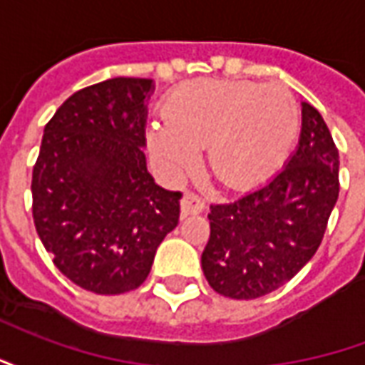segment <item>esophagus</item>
I'll return each mask as SVG.
<instances>
[{"label":"esophagus","mask_w":365,"mask_h":365,"mask_svg":"<svg viewBox=\"0 0 365 365\" xmlns=\"http://www.w3.org/2000/svg\"><path fill=\"white\" fill-rule=\"evenodd\" d=\"M205 211V201L195 195V193H185L182 199V217L187 215H197Z\"/></svg>","instance_id":"1"}]
</instances>
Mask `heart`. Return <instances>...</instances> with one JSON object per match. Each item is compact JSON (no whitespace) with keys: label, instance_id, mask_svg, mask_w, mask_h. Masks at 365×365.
Listing matches in <instances>:
<instances>
[{"label":"heart","instance_id":"1","mask_svg":"<svg viewBox=\"0 0 365 365\" xmlns=\"http://www.w3.org/2000/svg\"><path fill=\"white\" fill-rule=\"evenodd\" d=\"M164 125L148 130L152 160L166 178H182L207 148L213 175L242 190L264 182L282 164L297 107L279 86L199 80L175 88L162 103Z\"/></svg>","mask_w":365,"mask_h":365}]
</instances>
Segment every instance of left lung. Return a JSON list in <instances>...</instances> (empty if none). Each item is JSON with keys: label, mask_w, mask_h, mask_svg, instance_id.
Listing matches in <instances>:
<instances>
[{"label": "left lung", "mask_w": 365, "mask_h": 365, "mask_svg": "<svg viewBox=\"0 0 365 365\" xmlns=\"http://www.w3.org/2000/svg\"><path fill=\"white\" fill-rule=\"evenodd\" d=\"M297 150L266 185L209 207L201 268L217 293L256 299L287 283L321 246L336 205L338 148L321 113L303 103Z\"/></svg>", "instance_id": "left-lung-1"}]
</instances>
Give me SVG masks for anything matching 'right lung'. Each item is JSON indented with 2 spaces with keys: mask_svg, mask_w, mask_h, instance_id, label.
Listing matches in <instances>:
<instances>
[{
  "mask_svg": "<svg viewBox=\"0 0 365 365\" xmlns=\"http://www.w3.org/2000/svg\"><path fill=\"white\" fill-rule=\"evenodd\" d=\"M152 80L113 78L76 91L44 127L33 168V221L54 266L99 295L136 289L180 222L182 191L146 170Z\"/></svg>",
  "mask_w": 365,
  "mask_h": 365,
  "instance_id": "1",
  "label": "right lung"
}]
</instances>
